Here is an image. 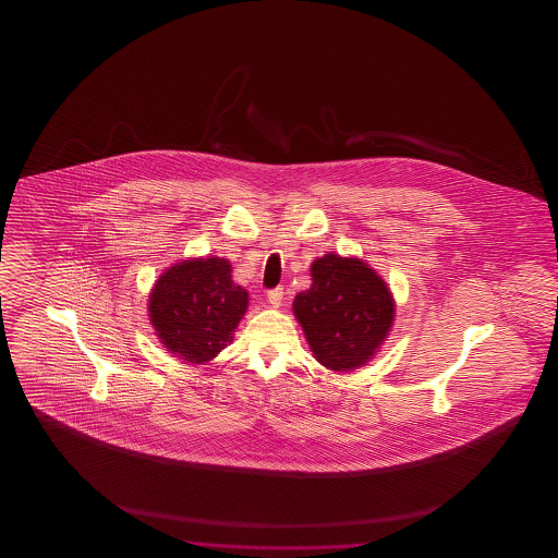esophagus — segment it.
I'll use <instances>...</instances> for the list:
<instances>
[{
	"instance_id": "obj_1",
	"label": "esophagus",
	"mask_w": 558,
	"mask_h": 558,
	"mask_svg": "<svg viewBox=\"0 0 558 558\" xmlns=\"http://www.w3.org/2000/svg\"><path fill=\"white\" fill-rule=\"evenodd\" d=\"M268 303L272 306H280L282 305V299H283V288H275V290L268 291Z\"/></svg>"
}]
</instances>
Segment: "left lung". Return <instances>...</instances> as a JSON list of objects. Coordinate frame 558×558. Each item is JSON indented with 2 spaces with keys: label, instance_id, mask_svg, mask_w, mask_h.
I'll use <instances>...</instances> for the list:
<instances>
[{
  "label": "left lung",
  "instance_id": "1",
  "mask_svg": "<svg viewBox=\"0 0 558 558\" xmlns=\"http://www.w3.org/2000/svg\"><path fill=\"white\" fill-rule=\"evenodd\" d=\"M313 286L293 301V313L314 359L347 372L364 366L379 351L395 320L387 283L364 260L333 253L311 267Z\"/></svg>",
  "mask_w": 558,
  "mask_h": 558
}]
</instances>
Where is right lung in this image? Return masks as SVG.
<instances>
[{
	"label": "right lung",
	"mask_w": 558,
	"mask_h": 558,
	"mask_svg": "<svg viewBox=\"0 0 558 558\" xmlns=\"http://www.w3.org/2000/svg\"><path fill=\"white\" fill-rule=\"evenodd\" d=\"M230 272L227 259H189L168 268L154 283L148 316L168 351L204 364L232 343L250 299Z\"/></svg>",
	"instance_id": "add662e5"
}]
</instances>
